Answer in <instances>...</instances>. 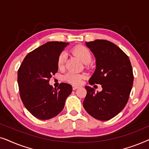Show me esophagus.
Instances as JSON below:
<instances>
[{
    "label": "esophagus",
    "mask_w": 149,
    "mask_h": 149,
    "mask_svg": "<svg viewBox=\"0 0 149 149\" xmlns=\"http://www.w3.org/2000/svg\"><path fill=\"white\" fill-rule=\"evenodd\" d=\"M79 86H76V85H72V89L73 90H76L77 89L79 88Z\"/></svg>",
    "instance_id": "1"
}]
</instances>
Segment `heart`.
<instances>
[{
	"label": "heart",
	"instance_id": "obj_1",
	"mask_svg": "<svg viewBox=\"0 0 149 149\" xmlns=\"http://www.w3.org/2000/svg\"><path fill=\"white\" fill-rule=\"evenodd\" d=\"M73 52L78 56L81 60L83 63L86 64L87 62H90L91 60V54L89 49L83 46H78L74 48ZM65 61H66V54L64 52H62L59 55L58 60H57V64L59 68H62L64 66ZM85 77V75L83 74H77L74 72H68L65 74L64 77V80L67 82L71 83L73 85H79L82 82L83 79Z\"/></svg>",
	"mask_w": 149,
	"mask_h": 149
}]
</instances>
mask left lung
<instances>
[{
	"instance_id": "left-lung-1",
	"label": "left lung",
	"mask_w": 149,
	"mask_h": 149,
	"mask_svg": "<svg viewBox=\"0 0 149 149\" xmlns=\"http://www.w3.org/2000/svg\"><path fill=\"white\" fill-rule=\"evenodd\" d=\"M95 58V70L89 79L90 85L100 84L97 93L85 86L83 107L95 119L107 121L118 115L125 107L134 82L133 70L128 56L115 44L97 39L85 42Z\"/></svg>"
}]
</instances>
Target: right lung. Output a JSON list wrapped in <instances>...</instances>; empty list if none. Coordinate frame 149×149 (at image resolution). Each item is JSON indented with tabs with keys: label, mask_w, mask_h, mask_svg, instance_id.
I'll return each instance as SVG.
<instances>
[{
	"label": "right lung",
	"mask_w": 149,
	"mask_h": 149,
	"mask_svg": "<svg viewBox=\"0 0 149 149\" xmlns=\"http://www.w3.org/2000/svg\"><path fill=\"white\" fill-rule=\"evenodd\" d=\"M68 42L50 41L30 52L17 72V83L22 102L34 117L47 120L56 117L64 107L72 91L70 84L60 83L58 89L49 79L58 72V58Z\"/></svg>",
	"instance_id": "obj_1"
}]
</instances>
